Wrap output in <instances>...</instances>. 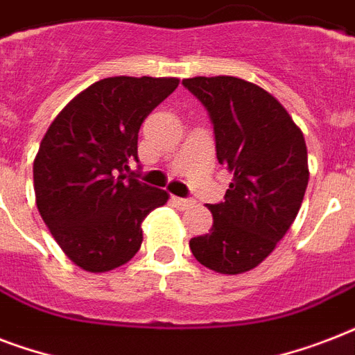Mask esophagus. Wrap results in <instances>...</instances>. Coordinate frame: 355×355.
<instances>
[{
	"mask_svg": "<svg viewBox=\"0 0 355 355\" xmlns=\"http://www.w3.org/2000/svg\"><path fill=\"white\" fill-rule=\"evenodd\" d=\"M171 202H173V205H175V206H177L178 210H186L188 206L193 205L191 200H189V199H182V197H171Z\"/></svg>",
	"mask_w": 355,
	"mask_h": 355,
	"instance_id": "esophagus-1",
	"label": "esophagus"
}]
</instances>
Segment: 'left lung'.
<instances>
[{
	"label": "left lung",
	"instance_id": "obj_1",
	"mask_svg": "<svg viewBox=\"0 0 355 355\" xmlns=\"http://www.w3.org/2000/svg\"><path fill=\"white\" fill-rule=\"evenodd\" d=\"M210 116L217 160L232 173L225 199L210 205V234L193 237L197 261L221 275L258 267L286 236L308 188L302 130L263 88L236 77L184 79Z\"/></svg>",
	"mask_w": 355,
	"mask_h": 355
}]
</instances>
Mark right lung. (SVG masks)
<instances>
[{"mask_svg":"<svg viewBox=\"0 0 355 355\" xmlns=\"http://www.w3.org/2000/svg\"><path fill=\"white\" fill-rule=\"evenodd\" d=\"M178 79L108 77L75 97L42 139L33 164L36 206L55 241L80 269L105 272L127 263L144 241L141 223L169 195L141 182L144 119Z\"/></svg>","mask_w":355,"mask_h":355,"instance_id":"1","label":"right lung"}]
</instances>
